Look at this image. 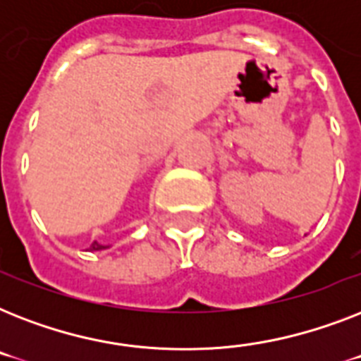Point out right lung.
Listing matches in <instances>:
<instances>
[{
  "mask_svg": "<svg viewBox=\"0 0 361 361\" xmlns=\"http://www.w3.org/2000/svg\"><path fill=\"white\" fill-rule=\"evenodd\" d=\"M90 249H92V251H101V249H106V247L101 245V243H97V241H93L92 245H90Z\"/></svg>",
  "mask_w": 361,
  "mask_h": 361,
  "instance_id": "obj_1",
  "label": "right lung"
}]
</instances>
